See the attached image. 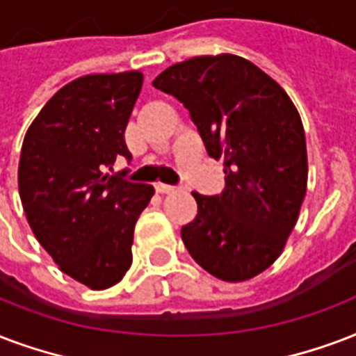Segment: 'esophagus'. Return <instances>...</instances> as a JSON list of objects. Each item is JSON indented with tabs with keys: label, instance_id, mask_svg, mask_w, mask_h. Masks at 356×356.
Masks as SVG:
<instances>
[{
	"label": "esophagus",
	"instance_id": "obj_1",
	"mask_svg": "<svg viewBox=\"0 0 356 356\" xmlns=\"http://www.w3.org/2000/svg\"><path fill=\"white\" fill-rule=\"evenodd\" d=\"M156 192L159 194H170V192H173L175 190V186H172V184H164V183H156Z\"/></svg>",
	"mask_w": 356,
	"mask_h": 356
}]
</instances>
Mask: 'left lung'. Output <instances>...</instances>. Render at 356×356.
Returning a JSON list of instances; mask_svg holds the SVG:
<instances>
[{"label":"left lung","mask_w":356,"mask_h":356,"mask_svg":"<svg viewBox=\"0 0 356 356\" xmlns=\"http://www.w3.org/2000/svg\"><path fill=\"white\" fill-rule=\"evenodd\" d=\"M188 110L226 186L194 192L196 218L181 229L194 261L243 282L270 267L297 224L308 159L302 121L284 89L248 59L220 54L172 65L153 80Z\"/></svg>","instance_id":"1"}]
</instances>
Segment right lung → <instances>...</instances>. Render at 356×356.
<instances>
[{
  "label": "right lung",
  "mask_w": 356,
  "mask_h": 356,
  "mask_svg": "<svg viewBox=\"0 0 356 356\" xmlns=\"http://www.w3.org/2000/svg\"><path fill=\"white\" fill-rule=\"evenodd\" d=\"M138 70L89 74L54 95L27 129L18 164L22 207L65 275L91 289L115 286L132 263L138 216L154 188L112 172L130 160L124 129L142 89Z\"/></svg>",
  "instance_id": "right-lung-1"
}]
</instances>
